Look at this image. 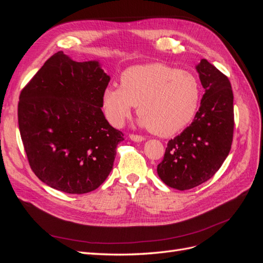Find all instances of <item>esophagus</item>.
I'll list each match as a JSON object with an SVG mask.
<instances>
[{"mask_svg": "<svg viewBox=\"0 0 263 263\" xmlns=\"http://www.w3.org/2000/svg\"><path fill=\"white\" fill-rule=\"evenodd\" d=\"M129 138L133 141H138V142L145 140V137H142V136H140V135H136V134H130L129 135Z\"/></svg>", "mask_w": 263, "mask_h": 263, "instance_id": "esophagus-1", "label": "esophagus"}]
</instances>
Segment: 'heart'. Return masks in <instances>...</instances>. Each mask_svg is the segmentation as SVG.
<instances>
[{"label": "heart", "instance_id": "b5f03b06", "mask_svg": "<svg viewBox=\"0 0 263 263\" xmlns=\"http://www.w3.org/2000/svg\"><path fill=\"white\" fill-rule=\"evenodd\" d=\"M200 97V84L192 73L149 63L126 69L121 86L107 85L101 101L107 121L115 127L122 126L137 106L141 125L159 136H172L192 122Z\"/></svg>", "mask_w": 263, "mask_h": 263}]
</instances>
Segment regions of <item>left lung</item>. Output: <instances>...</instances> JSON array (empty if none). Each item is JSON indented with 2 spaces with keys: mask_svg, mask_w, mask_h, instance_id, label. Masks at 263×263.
Returning <instances> with one entry per match:
<instances>
[{
  "mask_svg": "<svg viewBox=\"0 0 263 263\" xmlns=\"http://www.w3.org/2000/svg\"><path fill=\"white\" fill-rule=\"evenodd\" d=\"M196 70L205 89L194 121L169 140L157 172L180 191L210 180L227 158L234 136V94L228 78L206 59Z\"/></svg>",
  "mask_w": 263,
  "mask_h": 263,
  "instance_id": "8db88e82",
  "label": "left lung"
}]
</instances>
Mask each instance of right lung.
Segmentation results:
<instances>
[{"mask_svg":"<svg viewBox=\"0 0 263 263\" xmlns=\"http://www.w3.org/2000/svg\"><path fill=\"white\" fill-rule=\"evenodd\" d=\"M108 82L98 61L77 62L58 51L24 86L17 108L21 137L31 170L47 185L84 194L112 171L124 134L101 109Z\"/></svg>","mask_w":263,"mask_h":263,"instance_id":"obj_1","label":"right lung"}]
</instances>
